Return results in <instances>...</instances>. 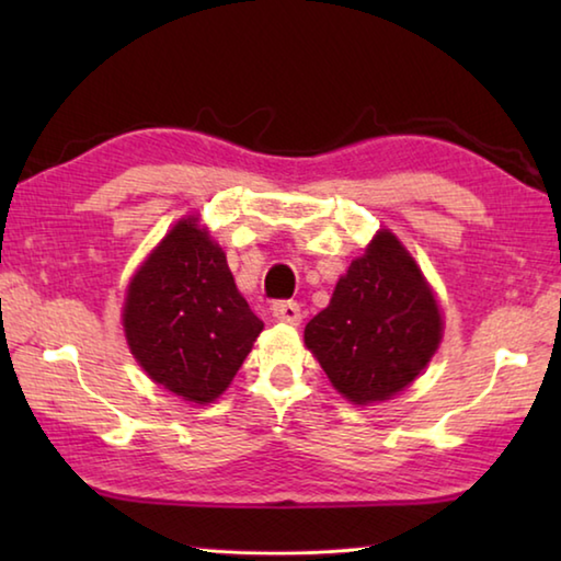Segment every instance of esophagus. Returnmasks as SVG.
Instances as JSON below:
<instances>
[{"instance_id":"34e87169","label":"esophagus","mask_w":561,"mask_h":561,"mask_svg":"<svg viewBox=\"0 0 561 561\" xmlns=\"http://www.w3.org/2000/svg\"><path fill=\"white\" fill-rule=\"evenodd\" d=\"M272 314H274V319L284 321V324H299V321H301V307H299L297 301H291V299L274 301L272 304Z\"/></svg>"}]
</instances>
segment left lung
I'll list each match as a JSON object with an SVG mask.
<instances>
[{
  "label": "left lung",
  "mask_w": 561,
  "mask_h": 561,
  "mask_svg": "<svg viewBox=\"0 0 561 561\" xmlns=\"http://www.w3.org/2000/svg\"><path fill=\"white\" fill-rule=\"evenodd\" d=\"M440 331L438 304L421 270L383 230L351 262L329 307L304 329V341L336 391L366 405L403 391L435 354Z\"/></svg>",
  "instance_id": "1"
}]
</instances>
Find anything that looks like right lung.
<instances>
[{
  "mask_svg": "<svg viewBox=\"0 0 561 561\" xmlns=\"http://www.w3.org/2000/svg\"><path fill=\"white\" fill-rule=\"evenodd\" d=\"M126 339L146 374L185 401L220 396L264 329L234 287L225 252L190 220L178 222L133 277Z\"/></svg>",
  "mask_w": 561,
  "mask_h": 561,
  "instance_id": "1",
  "label": "right lung"
}]
</instances>
